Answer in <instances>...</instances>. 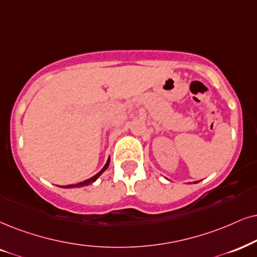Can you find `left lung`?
<instances>
[{"label":"left lung","mask_w":257,"mask_h":257,"mask_svg":"<svg viewBox=\"0 0 257 257\" xmlns=\"http://www.w3.org/2000/svg\"><path fill=\"white\" fill-rule=\"evenodd\" d=\"M197 183H199V181H194V184H197Z\"/></svg>","instance_id":"obj_1"}]
</instances>
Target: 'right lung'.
I'll return each instance as SVG.
<instances>
[{"instance_id":"right-lung-1","label":"right lung","mask_w":257,"mask_h":257,"mask_svg":"<svg viewBox=\"0 0 257 257\" xmlns=\"http://www.w3.org/2000/svg\"><path fill=\"white\" fill-rule=\"evenodd\" d=\"M109 164H110V158H108V161H106V164L104 165V167L102 168V170H100L98 173L97 174H95L93 175V177H91L90 179H86V180H84V181H82V183H78V184H73V185H67V186H64L65 188H73V187H82V186H87V185H90V184H92V183H95V181L98 179V178L100 177V175L103 174V172H104L106 168H108V166H109ZM61 187V186H60Z\"/></svg>"}]
</instances>
